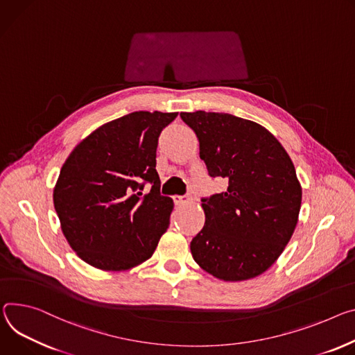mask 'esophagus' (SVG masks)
<instances>
[{
  "instance_id": "obj_1",
  "label": "esophagus",
  "mask_w": 355,
  "mask_h": 355,
  "mask_svg": "<svg viewBox=\"0 0 355 355\" xmlns=\"http://www.w3.org/2000/svg\"><path fill=\"white\" fill-rule=\"evenodd\" d=\"M174 201H175V204H184V202H188L189 201V197L187 196H175L174 197Z\"/></svg>"
}]
</instances>
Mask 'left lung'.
Returning <instances> with one entry per match:
<instances>
[{
    "label": "left lung",
    "instance_id": "1",
    "mask_svg": "<svg viewBox=\"0 0 355 355\" xmlns=\"http://www.w3.org/2000/svg\"><path fill=\"white\" fill-rule=\"evenodd\" d=\"M196 132L211 177L228 180L220 194L202 198L205 223L191 241L201 269L225 282L266 272L299 220L302 185L293 161L261 124L228 113H181Z\"/></svg>",
    "mask_w": 355,
    "mask_h": 355
}]
</instances>
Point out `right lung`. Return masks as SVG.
<instances>
[{
	"label": "right lung",
	"mask_w": 355,
	"mask_h": 355,
	"mask_svg": "<svg viewBox=\"0 0 355 355\" xmlns=\"http://www.w3.org/2000/svg\"><path fill=\"white\" fill-rule=\"evenodd\" d=\"M178 113L133 112L96 128L69 154L53 188L60 228L82 261L127 270L153 256L174 202L159 194V133ZM152 189L144 195V184Z\"/></svg>",
	"instance_id": "obj_1"
}]
</instances>
